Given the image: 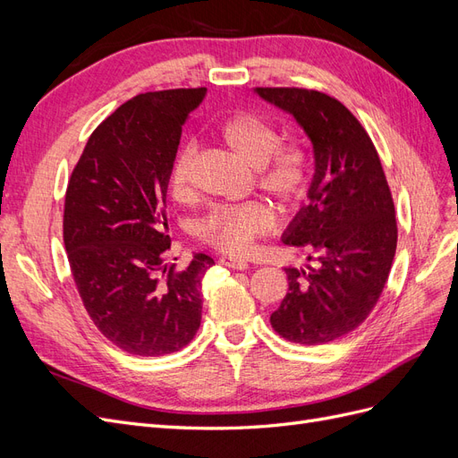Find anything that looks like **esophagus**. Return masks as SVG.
<instances>
[{
    "label": "esophagus",
    "instance_id": "esophagus-1",
    "mask_svg": "<svg viewBox=\"0 0 458 458\" xmlns=\"http://www.w3.org/2000/svg\"><path fill=\"white\" fill-rule=\"evenodd\" d=\"M221 266H225L229 269H237V271H244L248 269V261L242 258H234V256H224L219 259Z\"/></svg>",
    "mask_w": 458,
    "mask_h": 458
}]
</instances>
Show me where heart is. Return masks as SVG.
Masks as SVG:
<instances>
[{
    "instance_id": "1",
    "label": "heart",
    "mask_w": 458,
    "mask_h": 458,
    "mask_svg": "<svg viewBox=\"0 0 458 458\" xmlns=\"http://www.w3.org/2000/svg\"><path fill=\"white\" fill-rule=\"evenodd\" d=\"M225 143L250 164L258 165V183L288 206L301 204L313 185L310 150L300 143H279L281 135L269 120L254 113H239L219 128ZM199 147L192 140L177 147L168 172L170 192L175 200L192 195ZM276 227V212L267 200L217 204L200 221L199 237L219 252L242 256L256 241Z\"/></svg>"
}]
</instances>
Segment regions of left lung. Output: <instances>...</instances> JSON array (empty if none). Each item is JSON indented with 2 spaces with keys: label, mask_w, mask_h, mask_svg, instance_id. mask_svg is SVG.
<instances>
[{
  "label": "left lung",
  "mask_w": 458,
  "mask_h": 458,
  "mask_svg": "<svg viewBox=\"0 0 458 458\" xmlns=\"http://www.w3.org/2000/svg\"><path fill=\"white\" fill-rule=\"evenodd\" d=\"M293 114L313 145L310 204L283 234L308 246L317 267H286L288 293L271 325L288 342L318 345L350 335L377 306L397 246L392 191L369 133L327 93L256 88Z\"/></svg>",
  "instance_id": "8db88e82"
}]
</instances>
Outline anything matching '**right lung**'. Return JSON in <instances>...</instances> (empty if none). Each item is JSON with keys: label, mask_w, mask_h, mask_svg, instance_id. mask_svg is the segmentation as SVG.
I'll use <instances>...</instances> for the list:
<instances>
[{"label": "right lung", "mask_w": 458, "mask_h": 458, "mask_svg": "<svg viewBox=\"0 0 458 458\" xmlns=\"http://www.w3.org/2000/svg\"><path fill=\"white\" fill-rule=\"evenodd\" d=\"M206 88L135 95L89 135L64 197L63 239L84 308L101 335L131 355L179 352L202 318L195 254L168 263V172L189 114Z\"/></svg>", "instance_id": "1"}]
</instances>
